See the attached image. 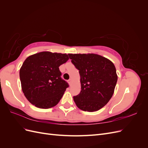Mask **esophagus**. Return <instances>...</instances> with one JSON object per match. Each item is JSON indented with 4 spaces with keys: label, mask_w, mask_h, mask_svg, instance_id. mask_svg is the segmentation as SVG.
<instances>
[{
    "label": "esophagus",
    "mask_w": 148,
    "mask_h": 148,
    "mask_svg": "<svg viewBox=\"0 0 148 148\" xmlns=\"http://www.w3.org/2000/svg\"><path fill=\"white\" fill-rule=\"evenodd\" d=\"M68 83H69L70 85L71 84V79H69L68 80Z\"/></svg>",
    "instance_id": "1"
}]
</instances>
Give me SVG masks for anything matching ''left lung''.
Returning <instances> with one entry per match:
<instances>
[{
	"label": "left lung",
	"mask_w": 148,
	"mask_h": 148,
	"mask_svg": "<svg viewBox=\"0 0 148 148\" xmlns=\"http://www.w3.org/2000/svg\"><path fill=\"white\" fill-rule=\"evenodd\" d=\"M79 70L82 90L73 100L79 109L95 112L105 106L114 92L117 75L110 60L95 53H69Z\"/></svg>",
	"instance_id": "obj_1"
}]
</instances>
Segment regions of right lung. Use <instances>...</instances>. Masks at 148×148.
Listing matches in <instances>:
<instances>
[{
	"label": "right lung",
	"mask_w": 148,
	"mask_h": 148,
	"mask_svg": "<svg viewBox=\"0 0 148 148\" xmlns=\"http://www.w3.org/2000/svg\"><path fill=\"white\" fill-rule=\"evenodd\" d=\"M69 59L66 53L41 52L27 57L20 70L21 89L28 101L38 108L56 106L69 84L59 66Z\"/></svg>",
	"instance_id": "add662e5"
}]
</instances>
